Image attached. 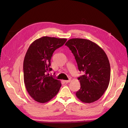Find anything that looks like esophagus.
Returning a JSON list of instances; mask_svg holds the SVG:
<instances>
[{"instance_id": "obj_1", "label": "esophagus", "mask_w": 128, "mask_h": 128, "mask_svg": "<svg viewBox=\"0 0 128 128\" xmlns=\"http://www.w3.org/2000/svg\"><path fill=\"white\" fill-rule=\"evenodd\" d=\"M70 80H64V82L66 83H69L70 82Z\"/></svg>"}]
</instances>
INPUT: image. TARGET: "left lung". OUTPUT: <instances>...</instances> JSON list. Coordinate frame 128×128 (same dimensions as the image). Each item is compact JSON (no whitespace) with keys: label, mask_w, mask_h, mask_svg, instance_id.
<instances>
[{"label":"left lung","mask_w":128,"mask_h":128,"mask_svg":"<svg viewBox=\"0 0 128 128\" xmlns=\"http://www.w3.org/2000/svg\"><path fill=\"white\" fill-rule=\"evenodd\" d=\"M75 56L80 72V88L76 95L81 102L91 103L98 100L108 88L110 67L105 52L95 42L82 38H72L65 44Z\"/></svg>","instance_id":"1"}]
</instances>
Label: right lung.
Wrapping results in <instances>:
<instances>
[{
	"mask_svg": "<svg viewBox=\"0 0 128 128\" xmlns=\"http://www.w3.org/2000/svg\"><path fill=\"white\" fill-rule=\"evenodd\" d=\"M67 39L44 36L33 42L24 61V82L29 94L40 103L49 102L57 94L61 83L50 75L51 59L55 50Z\"/></svg>",
	"mask_w": 128,
	"mask_h": 128,
	"instance_id": "1",
	"label": "right lung"
}]
</instances>
